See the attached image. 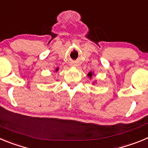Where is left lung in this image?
<instances>
[{"label":"left lung","instance_id":"left-lung-1","mask_svg":"<svg viewBox=\"0 0 148 148\" xmlns=\"http://www.w3.org/2000/svg\"><path fill=\"white\" fill-rule=\"evenodd\" d=\"M88 76L90 77V78H91V77H92V73H89V74H88Z\"/></svg>","mask_w":148,"mask_h":148}]
</instances>
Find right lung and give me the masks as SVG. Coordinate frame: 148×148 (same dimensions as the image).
Masks as SVG:
<instances>
[{
    "mask_svg": "<svg viewBox=\"0 0 148 148\" xmlns=\"http://www.w3.org/2000/svg\"><path fill=\"white\" fill-rule=\"evenodd\" d=\"M58 68H57V69H56V71H58Z\"/></svg>",
    "mask_w": 148,
    "mask_h": 148,
    "instance_id": "obj_1",
    "label": "right lung"
}]
</instances>
